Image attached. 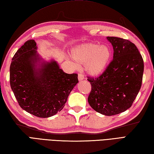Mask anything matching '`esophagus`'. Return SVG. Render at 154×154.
I'll return each instance as SVG.
<instances>
[{
  "instance_id": "esophagus-1",
  "label": "esophagus",
  "mask_w": 154,
  "mask_h": 154,
  "mask_svg": "<svg viewBox=\"0 0 154 154\" xmlns=\"http://www.w3.org/2000/svg\"><path fill=\"white\" fill-rule=\"evenodd\" d=\"M78 79H79V81H82L83 79H84V76L83 75V74L79 73V75H78Z\"/></svg>"
}]
</instances>
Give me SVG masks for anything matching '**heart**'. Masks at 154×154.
<instances>
[{"label": "heart", "mask_w": 154, "mask_h": 154, "mask_svg": "<svg viewBox=\"0 0 154 154\" xmlns=\"http://www.w3.org/2000/svg\"><path fill=\"white\" fill-rule=\"evenodd\" d=\"M110 49L106 45L94 43L80 45L71 51V57L77 63L85 65L87 73L91 76L102 74L111 59Z\"/></svg>", "instance_id": "heart-1"}]
</instances>
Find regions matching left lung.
<instances>
[{
  "mask_svg": "<svg viewBox=\"0 0 154 154\" xmlns=\"http://www.w3.org/2000/svg\"><path fill=\"white\" fill-rule=\"evenodd\" d=\"M106 38L112 45L113 60L100 76L87 77L91 85L88 102L97 112L112 116L131 107L142 86L143 61L128 40Z\"/></svg>",
  "mask_w": 154,
  "mask_h": 154,
  "instance_id": "left-lung-1",
  "label": "left lung"
}]
</instances>
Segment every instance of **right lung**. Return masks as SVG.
<instances>
[{
	"mask_svg": "<svg viewBox=\"0 0 154 154\" xmlns=\"http://www.w3.org/2000/svg\"><path fill=\"white\" fill-rule=\"evenodd\" d=\"M36 50V43L30 40L14 54L10 67V83L23 110L48 118L63 109L79 82L78 75L65 73L54 60L40 63L42 59Z\"/></svg>",
	"mask_w": 154,
	"mask_h": 154,
	"instance_id": "add662e5",
	"label": "right lung"
}]
</instances>
